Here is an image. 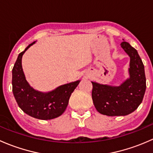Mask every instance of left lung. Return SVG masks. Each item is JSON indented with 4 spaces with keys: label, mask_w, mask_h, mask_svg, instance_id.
<instances>
[{
    "label": "left lung",
    "mask_w": 153,
    "mask_h": 153,
    "mask_svg": "<svg viewBox=\"0 0 153 153\" xmlns=\"http://www.w3.org/2000/svg\"><path fill=\"white\" fill-rule=\"evenodd\" d=\"M121 47L130 58L129 78L118 86L92 81V98L97 111L108 116H124L132 113L142 102L146 90L144 66L138 52L129 43Z\"/></svg>",
    "instance_id": "1"
}]
</instances>
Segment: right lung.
<instances>
[{"mask_svg":"<svg viewBox=\"0 0 153 153\" xmlns=\"http://www.w3.org/2000/svg\"><path fill=\"white\" fill-rule=\"evenodd\" d=\"M35 42L18 55L12 69V92L18 105L26 114L41 120L53 119L64 113L71 94L81 81L64 84L48 92H39L30 86L26 80L21 61L24 52Z\"/></svg>","mask_w":153,"mask_h":153,"instance_id":"1","label":"right lung"}]
</instances>
